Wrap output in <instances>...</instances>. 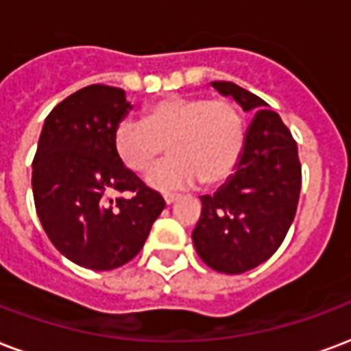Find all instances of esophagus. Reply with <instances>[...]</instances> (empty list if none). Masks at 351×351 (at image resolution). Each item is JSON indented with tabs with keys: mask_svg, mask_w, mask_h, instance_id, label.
Returning a JSON list of instances; mask_svg holds the SVG:
<instances>
[{
	"mask_svg": "<svg viewBox=\"0 0 351 351\" xmlns=\"http://www.w3.org/2000/svg\"><path fill=\"white\" fill-rule=\"evenodd\" d=\"M163 201H165V204H173L175 201H178V195H175V193H165Z\"/></svg>",
	"mask_w": 351,
	"mask_h": 351,
	"instance_id": "obj_1",
	"label": "esophagus"
}]
</instances>
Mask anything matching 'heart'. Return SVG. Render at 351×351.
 <instances>
[{
  "label": "heart",
  "mask_w": 351,
  "mask_h": 351,
  "mask_svg": "<svg viewBox=\"0 0 351 351\" xmlns=\"http://www.w3.org/2000/svg\"><path fill=\"white\" fill-rule=\"evenodd\" d=\"M117 158L145 173L167 147L171 158L156 165L147 184L158 191L182 189L201 180L219 186L234 173L245 147V124L228 100L171 95L145 110L143 121L123 119L113 134Z\"/></svg>",
  "instance_id": "b5f03b06"
}]
</instances>
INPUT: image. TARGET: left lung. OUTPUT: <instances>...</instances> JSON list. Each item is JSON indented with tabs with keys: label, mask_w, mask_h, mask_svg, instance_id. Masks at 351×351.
I'll use <instances>...</instances> for the list:
<instances>
[{
	"label": "left lung",
	"mask_w": 351,
	"mask_h": 351,
	"mask_svg": "<svg viewBox=\"0 0 351 351\" xmlns=\"http://www.w3.org/2000/svg\"><path fill=\"white\" fill-rule=\"evenodd\" d=\"M253 121L236 171L214 195H202L201 217L191 232L197 255L221 274H243L279 249L300 201L298 145L281 117L253 93L230 82H212Z\"/></svg>",
	"instance_id": "8db88e82"
}]
</instances>
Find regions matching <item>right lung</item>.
Returning <instances> with one entry per match:
<instances>
[{
    "label": "right lung",
    "mask_w": 351,
    "mask_h": 351,
    "mask_svg": "<svg viewBox=\"0 0 351 351\" xmlns=\"http://www.w3.org/2000/svg\"><path fill=\"white\" fill-rule=\"evenodd\" d=\"M132 110L126 93L89 85L44 121L33 160V199L44 232L82 268L106 271L130 262L165 208L162 195L117 158L113 134ZM132 191V199L111 193Z\"/></svg>",
    "instance_id": "obj_1"
}]
</instances>
